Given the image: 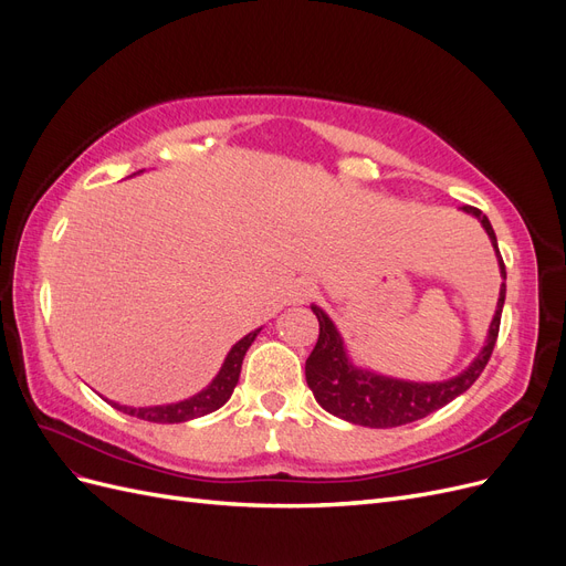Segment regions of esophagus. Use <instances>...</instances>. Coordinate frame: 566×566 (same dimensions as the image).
I'll return each mask as SVG.
<instances>
[{"label": "esophagus", "mask_w": 566, "mask_h": 566, "mask_svg": "<svg viewBox=\"0 0 566 566\" xmlns=\"http://www.w3.org/2000/svg\"><path fill=\"white\" fill-rule=\"evenodd\" d=\"M314 295H316V285L312 281H300L293 287V302L295 304H306Z\"/></svg>", "instance_id": "34e87169"}]
</instances>
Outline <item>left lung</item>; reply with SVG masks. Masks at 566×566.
I'll use <instances>...</instances> for the list:
<instances>
[{"mask_svg": "<svg viewBox=\"0 0 566 566\" xmlns=\"http://www.w3.org/2000/svg\"><path fill=\"white\" fill-rule=\"evenodd\" d=\"M462 212H468L482 221L484 231L491 238V245L499 256L501 276L505 281V264L499 252V241L486 214L479 212L476 208L465 205ZM505 304V283H501L499 304H495V314L489 325V335L482 352L474 356V361L458 373L455 378L441 380V382H413V380H399L389 378V375L373 373L368 368H358L352 364V358L345 349L339 331L331 316L325 314L321 306L312 304V312L318 318V342L314 352L306 358L304 375L306 385L314 391L316 401L328 413L347 420L352 424L361 427H375V430H387V427H399L416 422L424 416L434 413V410L451 403L462 391H468L474 380L486 368L491 352L495 347V337H499L501 328V314Z\"/></svg>", "mask_w": 566, "mask_h": 566, "instance_id": "left-lung-1", "label": "left lung"}]
</instances>
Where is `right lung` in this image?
Listing matches in <instances>:
<instances>
[{"mask_svg":"<svg viewBox=\"0 0 566 566\" xmlns=\"http://www.w3.org/2000/svg\"><path fill=\"white\" fill-rule=\"evenodd\" d=\"M260 331L262 328H256V331L248 333L243 339H238L235 345L231 347V352L227 354L219 373L214 375V380L205 389H200L198 394H193L191 399H184V401H177V403H165V406H144V408L119 406V403L108 401V399L106 401L113 408L123 410V413L148 420V422H169V424H172V422H186V420L208 416V413H212V410L221 408L231 399V394L238 385V378H241V366H243L245 352L250 349L254 337L260 335Z\"/></svg>","mask_w":566,"mask_h":566,"instance_id":"add662e5","label":"right lung"}]
</instances>
